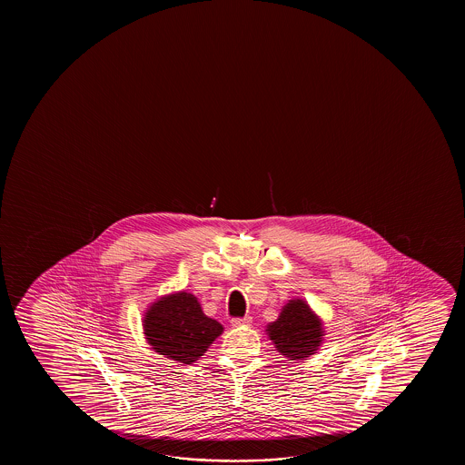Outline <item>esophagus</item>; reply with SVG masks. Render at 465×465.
<instances>
[{
  "label": "esophagus",
  "mask_w": 465,
  "mask_h": 465,
  "mask_svg": "<svg viewBox=\"0 0 465 465\" xmlns=\"http://www.w3.org/2000/svg\"><path fill=\"white\" fill-rule=\"evenodd\" d=\"M251 322H252V318H251V316L232 319V325H235V327H240V325H251Z\"/></svg>",
  "instance_id": "obj_1"
}]
</instances>
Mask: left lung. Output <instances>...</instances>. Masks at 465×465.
<instances>
[{
  "label": "left lung",
  "mask_w": 465,
  "mask_h": 465,
  "mask_svg": "<svg viewBox=\"0 0 465 465\" xmlns=\"http://www.w3.org/2000/svg\"><path fill=\"white\" fill-rule=\"evenodd\" d=\"M267 331L276 350L289 361H303L314 354L324 335L321 321L303 300H291Z\"/></svg>",
  "instance_id": "8db88e82"
}]
</instances>
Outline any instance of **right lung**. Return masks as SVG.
Returning a JSON list of instances; mask_svg holds the SVG:
<instances>
[{
    "label": "right lung",
    "instance_id": "1",
    "mask_svg": "<svg viewBox=\"0 0 465 465\" xmlns=\"http://www.w3.org/2000/svg\"><path fill=\"white\" fill-rule=\"evenodd\" d=\"M143 325L153 350L181 363L195 362L223 331L187 292L172 293L155 302Z\"/></svg>",
    "mask_w": 465,
    "mask_h": 465
}]
</instances>
